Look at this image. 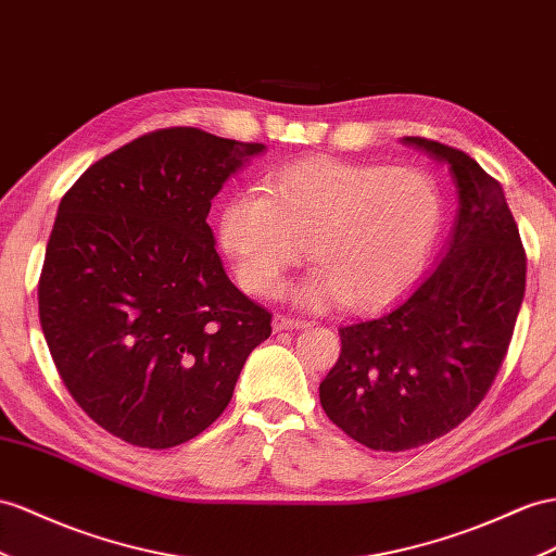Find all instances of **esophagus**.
<instances>
[{
    "label": "esophagus",
    "mask_w": 556,
    "mask_h": 556,
    "mask_svg": "<svg viewBox=\"0 0 556 556\" xmlns=\"http://www.w3.org/2000/svg\"><path fill=\"white\" fill-rule=\"evenodd\" d=\"M307 321L303 319H293V317H283V315H275L273 319V329L275 331H293V329H305Z\"/></svg>",
    "instance_id": "obj_1"
}]
</instances>
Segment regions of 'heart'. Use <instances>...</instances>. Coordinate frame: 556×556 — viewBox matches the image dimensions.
Here are the masks:
<instances>
[{
    "instance_id": "b5f03b06",
    "label": "heart",
    "mask_w": 556,
    "mask_h": 556,
    "mask_svg": "<svg viewBox=\"0 0 556 556\" xmlns=\"http://www.w3.org/2000/svg\"><path fill=\"white\" fill-rule=\"evenodd\" d=\"M263 190L223 204L220 249L241 287L267 295L307 244L315 267L291 289L305 307L390 303L420 275L441 223L439 185L420 168L312 156L273 170Z\"/></svg>"
}]
</instances>
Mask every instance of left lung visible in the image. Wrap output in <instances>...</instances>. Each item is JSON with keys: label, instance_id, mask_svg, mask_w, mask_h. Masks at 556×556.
I'll use <instances>...</instances> for the list:
<instances>
[{"label": "left lung", "instance_id": "8db88e82", "mask_svg": "<svg viewBox=\"0 0 556 556\" xmlns=\"http://www.w3.org/2000/svg\"><path fill=\"white\" fill-rule=\"evenodd\" d=\"M402 142L448 166L458 216L430 273L374 317L340 326L343 350L319 386L340 430L392 453L430 444L479 406L526 289V253L501 182L460 150Z\"/></svg>", "mask_w": 556, "mask_h": 556}]
</instances>
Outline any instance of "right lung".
I'll use <instances>...</instances> for the list:
<instances>
[{
	"mask_svg": "<svg viewBox=\"0 0 556 556\" xmlns=\"http://www.w3.org/2000/svg\"><path fill=\"white\" fill-rule=\"evenodd\" d=\"M261 142L162 129L91 164L61 199L39 321L73 400L110 434L170 448L230 404L273 315L225 275L206 216Z\"/></svg>",
	"mask_w": 556,
	"mask_h": 556,
	"instance_id": "right-lung-1",
	"label": "right lung"
}]
</instances>
